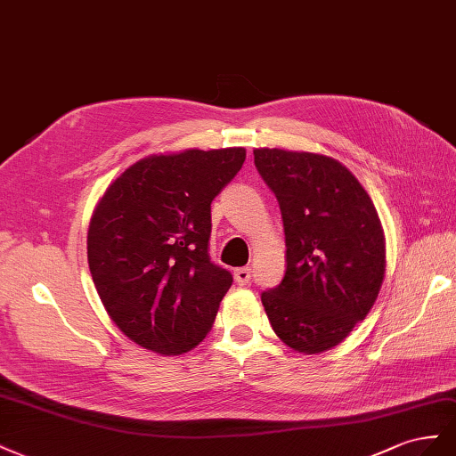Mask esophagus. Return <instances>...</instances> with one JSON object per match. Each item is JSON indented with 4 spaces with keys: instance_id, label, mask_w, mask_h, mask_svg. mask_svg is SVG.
<instances>
[{
    "instance_id": "1",
    "label": "esophagus",
    "mask_w": 456,
    "mask_h": 456,
    "mask_svg": "<svg viewBox=\"0 0 456 456\" xmlns=\"http://www.w3.org/2000/svg\"><path fill=\"white\" fill-rule=\"evenodd\" d=\"M235 279L239 284H248L252 279V271L248 267H240L235 271Z\"/></svg>"
}]
</instances>
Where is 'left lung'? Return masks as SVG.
<instances>
[{
    "label": "left lung",
    "mask_w": 456,
    "mask_h": 456,
    "mask_svg": "<svg viewBox=\"0 0 456 456\" xmlns=\"http://www.w3.org/2000/svg\"><path fill=\"white\" fill-rule=\"evenodd\" d=\"M254 164L281 206L286 271L262 292L275 334L302 354L340 344L380 292L386 246L355 175L329 156L256 149Z\"/></svg>",
    "instance_id": "left-lung-1"
}]
</instances>
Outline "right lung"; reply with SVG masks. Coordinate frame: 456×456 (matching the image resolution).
Masks as SVG:
<instances>
[{
  "label": "right lung",
  "instance_id": "1",
  "mask_svg": "<svg viewBox=\"0 0 456 456\" xmlns=\"http://www.w3.org/2000/svg\"><path fill=\"white\" fill-rule=\"evenodd\" d=\"M246 151H185L139 160L91 217L87 262L102 305L142 347L175 355L212 329L231 271L210 257L212 200Z\"/></svg>",
  "mask_w": 456,
  "mask_h": 456
}]
</instances>
